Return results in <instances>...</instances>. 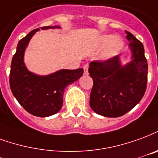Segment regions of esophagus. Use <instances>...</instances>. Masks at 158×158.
<instances>
[{"instance_id":"esophagus-1","label":"esophagus","mask_w":158,"mask_h":158,"mask_svg":"<svg viewBox=\"0 0 158 158\" xmlns=\"http://www.w3.org/2000/svg\"><path fill=\"white\" fill-rule=\"evenodd\" d=\"M84 73H85V74H88L89 73V64H86L84 65Z\"/></svg>"}]
</instances>
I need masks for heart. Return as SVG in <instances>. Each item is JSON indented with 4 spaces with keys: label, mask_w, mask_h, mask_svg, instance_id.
<instances>
[{
    "label": "heart",
    "mask_w": 158,
    "mask_h": 158,
    "mask_svg": "<svg viewBox=\"0 0 158 158\" xmlns=\"http://www.w3.org/2000/svg\"><path fill=\"white\" fill-rule=\"evenodd\" d=\"M123 47L124 42L121 37L105 34L97 39L94 44V49L99 50L104 48L99 55V58L101 60H108L121 52Z\"/></svg>",
    "instance_id": "1"
}]
</instances>
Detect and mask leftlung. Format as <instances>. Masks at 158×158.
I'll return each instance as SVG.
<instances>
[{
	"instance_id": "1",
	"label": "left lung",
	"mask_w": 158,
	"mask_h": 158,
	"mask_svg": "<svg viewBox=\"0 0 158 158\" xmlns=\"http://www.w3.org/2000/svg\"><path fill=\"white\" fill-rule=\"evenodd\" d=\"M131 51V61L122 65L119 56L106 61L91 62L89 68L93 79L89 106L106 117H119L130 111L144 95L148 83V61L143 44L126 31Z\"/></svg>"
}]
</instances>
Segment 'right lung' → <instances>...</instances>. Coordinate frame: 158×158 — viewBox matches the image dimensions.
Returning <instances> with one entry per match:
<instances>
[{"mask_svg":"<svg viewBox=\"0 0 158 158\" xmlns=\"http://www.w3.org/2000/svg\"><path fill=\"white\" fill-rule=\"evenodd\" d=\"M60 28L58 26L43 27L42 30ZM34 29L19 41L10 64V87L14 97L27 111L38 117L58 113L63 106L64 89L83 75L84 69H61L48 75H37L24 64V52L35 32Z\"/></svg>","mask_w":158,"mask_h":158,"instance_id":"right-lung-1","label":"right lung"}]
</instances>
